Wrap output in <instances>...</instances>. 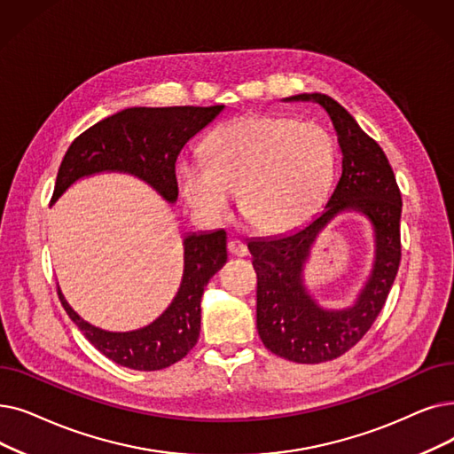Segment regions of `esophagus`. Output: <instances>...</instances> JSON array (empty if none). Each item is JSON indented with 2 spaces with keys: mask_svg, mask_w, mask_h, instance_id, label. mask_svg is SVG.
Wrapping results in <instances>:
<instances>
[{
  "mask_svg": "<svg viewBox=\"0 0 454 454\" xmlns=\"http://www.w3.org/2000/svg\"><path fill=\"white\" fill-rule=\"evenodd\" d=\"M228 250L233 255H239V258H245V255H248V247L243 241H239V239H231L228 243Z\"/></svg>",
  "mask_w": 454,
  "mask_h": 454,
  "instance_id": "obj_1",
  "label": "esophagus"
}]
</instances>
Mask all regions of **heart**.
I'll return each mask as SVG.
<instances>
[{
	"mask_svg": "<svg viewBox=\"0 0 454 454\" xmlns=\"http://www.w3.org/2000/svg\"><path fill=\"white\" fill-rule=\"evenodd\" d=\"M336 148L325 128L287 116L250 114L216 128L206 160L178 170L187 204L224 219L241 192L247 221L267 233L287 231L317 209L333 180Z\"/></svg>",
	"mask_w": 454,
	"mask_h": 454,
	"instance_id": "1",
	"label": "heart"
}]
</instances>
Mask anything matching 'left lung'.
Wrapping results in <instances>:
<instances>
[{"label":"left lung","instance_id":"8db88e82","mask_svg":"<svg viewBox=\"0 0 454 454\" xmlns=\"http://www.w3.org/2000/svg\"><path fill=\"white\" fill-rule=\"evenodd\" d=\"M291 100L321 104L338 131L343 170L321 215L306 226L270 239H252L248 250L258 274L255 323L263 345L289 362L321 364L356 345L382 311L401 263V191L386 153L356 121L326 94ZM345 208H356L375 226L378 255L359 302L345 312H325L301 286V267L319 229Z\"/></svg>","mask_w":454,"mask_h":454}]
</instances>
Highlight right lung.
<instances>
[{
	"mask_svg": "<svg viewBox=\"0 0 454 454\" xmlns=\"http://www.w3.org/2000/svg\"><path fill=\"white\" fill-rule=\"evenodd\" d=\"M224 106L129 107L104 118L75 137L59 167L51 202L75 180L102 170L139 176L165 200L178 199L176 160L192 135L207 126ZM182 286L160 319L133 332H106L77 315L57 287L68 317L109 360L135 371H160L180 362L200 336V299L211 276L226 260V231L192 233L184 241Z\"/></svg>",
	"mask_w": 454,
	"mask_h": 454,
	"instance_id": "add662e5",
	"label": "right lung"
}]
</instances>
